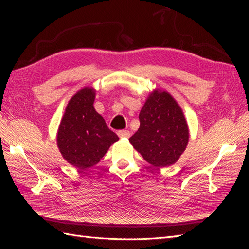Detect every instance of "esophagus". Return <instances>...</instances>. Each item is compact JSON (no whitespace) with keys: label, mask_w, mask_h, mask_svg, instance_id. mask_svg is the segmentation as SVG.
<instances>
[{"label":"esophagus","mask_w":249,"mask_h":249,"mask_svg":"<svg viewBox=\"0 0 249 249\" xmlns=\"http://www.w3.org/2000/svg\"><path fill=\"white\" fill-rule=\"evenodd\" d=\"M118 136L120 137V138H129L130 131L129 130H119Z\"/></svg>","instance_id":"esophagus-1"}]
</instances>
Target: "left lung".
I'll return each instance as SVG.
<instances>
[{
	"label": "left lung",
	"instance_id": "1",
	"mask_svg": "<svg viewBox=\"0 0 249 249\" xmlns=\"http://www.w3.org/2000/svg\"><path fill=\"white\" fill-rule=\"evenodd\" d=\"M140 127L129 142L154 167L176 162L188 143V126L176 100L167 92L155 91L142 107Z\"/></svg>",
	"mask_w": 249,
	"mask_h": 249
}]
</instances>
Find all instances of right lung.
<instances>
[{"label":"right lung","instance_id":"1","mask_svg":"<svg viewBox=\"0 0 249 249\" xmlns=\"http://www.w3.org/2000/svg\"><path fill=\"white\" fill-rule=\"evenodd\" d=\"M95 92L83 88L68 103L57 131L62 156L79 170L91 168L102 160L111 144L119 140L94 109Z\"/></svg>","mask_w":249,"mask_h":249}]
</instances>
